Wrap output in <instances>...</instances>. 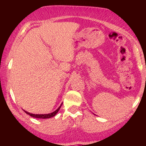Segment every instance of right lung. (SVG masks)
I'll return each mask as SVG.
<instances>
[{
	"mask_svg": "<svg viewBox=\"0 0 146 146\" xmlns=\"http://www.w3.org/2000/svg\"><path fill=\"white\" fill-rule=\"evenodd\" d=\"M62 104L60 106L59 108H58V109L55 110L54 112H53V113H48V114H32V113H28V112L25 111V110H24V111L25 112V113H27V115H30V116L34 117V118H38V119H48V118H51V117H54L55 115H56L57 113H58V112L59 111V110L60 109V107H61Z\"/></svg>",
	"mask_w": 146,
	"mask_h": 146,
	"instance_id": "right-lung-1",
	"label": "right lung"
}]
</instances>
